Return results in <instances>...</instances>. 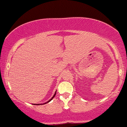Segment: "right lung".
<instances>
[{"label": "right lung", "instance_id": "1", "mask_svg": "<svg viewBox=\"0 0 127 127\" xmlns=\"http://www.w3.org/2000/svg\"><path fill=\"white\" fill-rule=\"evenodd\" d=\"M56 93H57V92H55V94H54V95H53V97H52V98H51V99H50V100H49L48 101V102H47L46 103H43V104H33V105H44V104H46V103H49V102H50V101H51L52 100L53 98H54V97H55V95H56Z\"/></svg>", "mask_w": 127, "mask_h": 127}]
</instances>
